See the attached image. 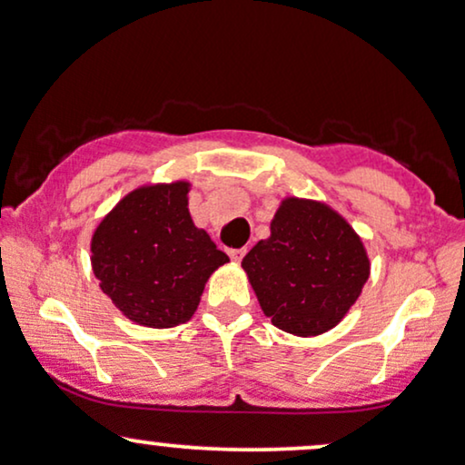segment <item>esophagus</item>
<instances>
[{"instance_id":"34e87169","label":"esophagus","mask_w":465,"mask_h":465,"mask_svg":"<svg viewBox=\"0 0 465 465\" xmlns=\"http://www.w3.org/2000/svg\"><path fill=\"white\" fill-rule=\"evenodd\" d=\"M228 256H231V261L239 262L245 256V248H237V250H228Z\"/></svg>"}]
</instances>
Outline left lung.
<instances>
[{
  "label": "left lung",
  "instance_id": "left-lung-1",
  "mask_svg": "<svg viewBox=\"0 0 465 465\" xmlns=\"http://www.w3.org/2000/svg\"><path fill=\"white\" fill-rule=\"evenodd\" d=\"M242 267L262 312L278 330L319 336L341 323L371 273L362 239L328 204L284 198L272 234Z\"/></svg>",
  "mask_w": 465,
  "mask_h": 465
}]
</instances>
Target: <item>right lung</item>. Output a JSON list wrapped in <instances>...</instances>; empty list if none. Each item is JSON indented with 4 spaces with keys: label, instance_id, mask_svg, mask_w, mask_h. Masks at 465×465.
Masks as SVG:
<instances>
[{
    "label": "right lung",
    "instance_id": "right-lung-1",
    "mask_svg": "<svg viewBox=\"0 0 465 465\" xmlns=\"http://www.w3.org/2000/svg\"><path fill=\"white\" fill-rule=\"evenodd\" d=\"M187 181L129 192L103 217L90 242L101 291L124 317L174 328L196 312L206 280L228 256L187 209Z\"/></svg>",
    "mask_w": 465,
    "mask_h": 465
}]
</instances>
